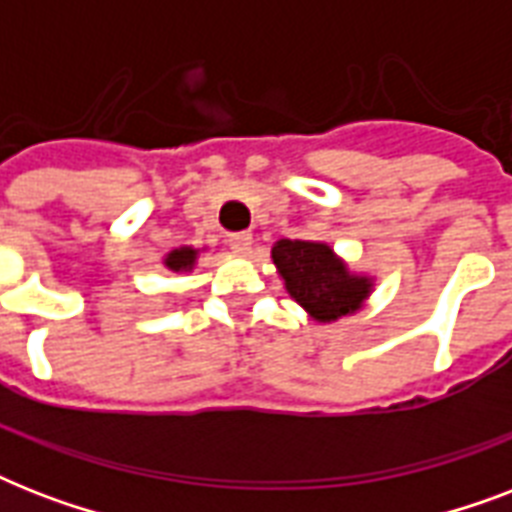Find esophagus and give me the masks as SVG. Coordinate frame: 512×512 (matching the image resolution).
Masks as SVG:
<instances>
[{"mask_svg":"<svg viewBox=\"0 0 512 512\" xmlns=\"http://www.w3.org/2000/svg\"><path fill=\"white\" fill-rule=\"evenodd\" d=\"M228 247H231L236 255H249V252H252V233H231V236H228Z\"/></svg>","mask_w":512,"mask_h":512,"instance_id":"1","label":"esophagus"}]
</instances>
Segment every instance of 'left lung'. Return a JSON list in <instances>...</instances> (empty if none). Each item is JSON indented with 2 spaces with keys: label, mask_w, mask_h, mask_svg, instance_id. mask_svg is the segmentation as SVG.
I'll list each match as a JSON object with an SVG mask.
<instances>
[{
  "label": "left lung",
  "mask_w": 512,
  "mask_h": 512,
  "mask_svg": "<svg viewBox=\"0 0 512 512\" xmlns=\"http://www.w3.org/2000/svg\"><path fill=\"white\" fill-rule=\"evenodd\" d=\"M271 257L289 297L319 324L361 311L372 295V276L350 271L327 241L281 239Z\"/></svg>",
  "instance_id": "left-lung-1"
}]
</instances>
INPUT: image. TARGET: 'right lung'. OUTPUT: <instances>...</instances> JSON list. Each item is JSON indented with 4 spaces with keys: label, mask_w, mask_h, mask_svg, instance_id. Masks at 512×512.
Returning a JSON list of instances; mask_svg holds the SVG:
<instances>
[{
    "label": "right lung",
    "mask_w": 512,
    "mask_h": 512,
    "mask_svg": "<svg viewBox=\"0 0 512 512\" xmlns=\"http://www.w3.org/2000/svg\"><path fill=\"white\" fill-rule=\"evenodd\" d=\"M196 260H199V249L180 247V249H172L170 255L164 257V268L172 273H185V271H193Z\"/></svg>",
    "instance_id": "add662e5"
}]
</instances>
